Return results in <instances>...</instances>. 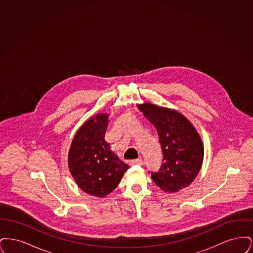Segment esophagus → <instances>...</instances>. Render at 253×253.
<instances>
[{
    "label": "esophagus",
    "instance_id": "obj_1",
    "mask_svg": "<svg viewBox=\"0 0 253 253\" xmlns=\"http://www.w3.org/2000/svg\"><path fill=\"white\" fill-rule=\"evenodd\" d=\"M130 165H142V160L141 159H132L129 161Z\"/></svg>",
    "mask_w": 253,
    "mask_h": 253
}]
</instances>
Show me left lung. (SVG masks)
Instances as JSON below:
<instances>
[{"mask_svg":"<svg viewBox=\"0 0 253 253\" xmlns=\"http://www.w3.org/2000/svg\"><path fill=\"white\" fill-rule=\"evenodd\" d=\"M145 118L157 129L163 152L158 172H151L157 186L166 193L189 187L199 173L204 158L202 139L192 122L173 109L150 102L137 104Z\"/></svg>","mask_w":253,"mask_h":253,"instance_id":"obj_1","label":"left lung"}]
</instances>
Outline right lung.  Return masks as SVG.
<instances>
[{
  "instance_id": "add662e5",
  "label": "right lung",
  "mask_w": 253,
  "mask_h": 253,
  "mask_svg": "<svg viewBox=\"0 0 253 253\" xmlns=\"http://www.w3.org/2000/svg\"><path fill=\"white\" fill-rule=\"evenodd\" d=\"M109 115L96 114L76 132L68 153V167L78 186L92 196L112 193L129 166L111 151L105 141Z\"/></svg>"
}]
</instances>
